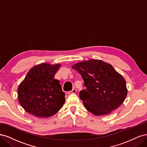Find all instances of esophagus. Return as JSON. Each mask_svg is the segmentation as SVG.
I'll return each instance as SVG.
<instances>
[{"instance_id": "obj_1", "label": "esophagus", "mask_w": 147, "mask_h": 147, "mask_svg": "<svg viewBox=\"0 0 147 147\" xmlns=\"http://www.w3.org/2000/svg\"><path fill=\"white\" fill-rule=\"evenodd\" d=\"M76 93H77V90H75V89H74V90H72V91H70L67 92V94H76Z\"/></svg>"}]
</instances>
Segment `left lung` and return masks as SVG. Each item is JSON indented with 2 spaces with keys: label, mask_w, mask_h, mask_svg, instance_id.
I'll list each match as a JSON object with an SVG mask.
<instances>
[{
  "label": "left lung",
  "mask_w": 147,
  "mask_h": 147,
  "mask_svg": "<svg viewBox=\"0 0 147 147\" xmlns=\"http://www.w3.org/2000/svg\"><path fill=\"white\" fill-rule=\"evenodd\" d=\"M72 67L84 80L86 88L80 91L79 96L89 112L97 116L105 115L123 103L127 94L126 81L112 65L90 59Z\"/></svg>",
  "instance_id": "1"
}]
</instances>
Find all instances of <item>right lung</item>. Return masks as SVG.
I'll return each mask as SVG.
<instances>
[{"mask_svg": "<svg viewBox=\"0 0 147 147\" xmlns=\"http://www.w3.org/2000/svg\"><path fill=\"white\" fill-rule=\"evenodd\" d=\"M61 64L42 63L30 69L18 88V100L26 112L38 118L56 114L64 104L65 94L55 75Z\"/></svg>", "mask_w": 147, "mask_h": 147, "instance_id": "1", "label": "right lung"}]
</instances>
